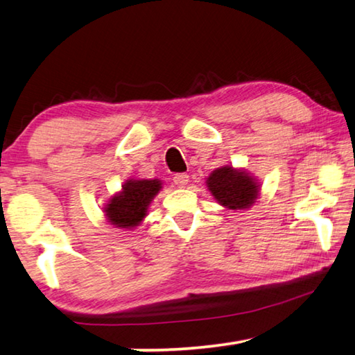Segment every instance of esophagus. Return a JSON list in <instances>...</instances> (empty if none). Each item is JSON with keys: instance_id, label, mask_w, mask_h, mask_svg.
<instances>
[{"instance_id": "34e87169", "label": "esophagus", "mask_w": 355, "mask_h": 355, "mask_svg": "<svg viewBox=\"0 0 355 355\" xmlns=\"http://www.w3.org/2000/svg\"><path fill=\"white\" fill-rule=\"evenodd\" d=\"M188 183H189V175H186V173H177V175L173 177V184H177L178 188H184Z\"/></svg>"}]
</instances>
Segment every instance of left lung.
I'll use <instances>...</instances> for the list:
<instances>
[{
    "instance_id": "8db88e82",
    "label": "left lung",
    "mask_w": 355,
    "mask_h": 355,
    "mask_svg": "<svg viewBox=\"0 0 355 355\" xmlns=\"http://www.w3.org/2000/svg\"><path fill=\"white\" fill-rule=\"evenodd\" d=\"M207 188L214 200L228 209H248L260 196V183L243 167L222 166L209 173Z\"/></svg>"
}]
</instances>
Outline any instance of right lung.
I'll use <instances>...</instances> for the list:
<instances>
[{"mask_svg": "<svg viewBox=\"0 0 355 355\" xmlns=\"http://www.w3.org/2000/svg\"><path fill=\"white\" fill-rule=\"evenodd\" d=\"M161 189L163 182L158 178L127 180L122 184V189L105 203L103 213L106 222L122 230L137 227L147 216L150 203Z\"/></svg>", "mask_w": 355, "mask_h": 355, "instance_id": "right-lung-1", "label": "right lung"}]
</instances>
